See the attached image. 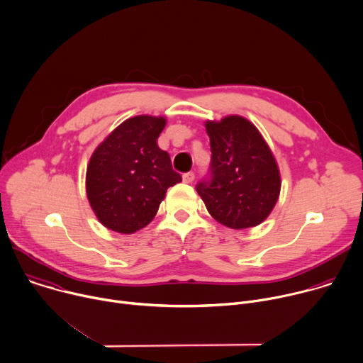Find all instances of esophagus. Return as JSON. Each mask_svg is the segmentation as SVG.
Instances as JSON below:
<instances>
[{
	"label": "esophagus",
	"mask_w": 363,
	"mask_h": 363,
	"mask_svg": "<svg viewBox=\"0 0 363 363\" xmlns=\"http://www.w3.org/2000/svg\"><path fill=\"white\" fill-rule=\"evenodd\" d=\"M194 178H195V174H194V172H186V174L182 175V179H184L185 184H191V182L194 181Z\"/></svg>",
	"instance_id": "1"
}]
</instances>
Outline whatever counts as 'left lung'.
<instances>
[{
  "label": "left lung",
  "instance_id": "1",
  "mask_svg": "<svg viewBox=\"0 0 363 363\" xmlns=\"http://www.w3.org/2000/svg\"><path fill=\"white\" fill-rule=\"evenodd\" d=\"M211 179L196 191L211 216L232 229L262 223L281 192L277 160L258 128L240 115L206 121Z\"/></svg>",
  "mask_w": 363,
  "mask_h": 363
}]
</instances>
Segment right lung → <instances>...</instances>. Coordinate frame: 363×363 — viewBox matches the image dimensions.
Segmentation results:
<instances>
[{
    "mask_svg": "<svg viewBox=\"0 0 363 363\" xmlns=\"http://www.w3.org/2000/svg\"><path fill=\"white\" fill-rule=\"evenodd\" d=\"M164 116L137 115L118 125L94 151L85 188L98 220L118 233H134L157 215L167 189L182 178L157 140Z\"/></svg>",
    "mask_w": 363,
    "mask_h": 363,
    "instance_id": "obj_1",
    "label": "right lung"
}]
</instances>
